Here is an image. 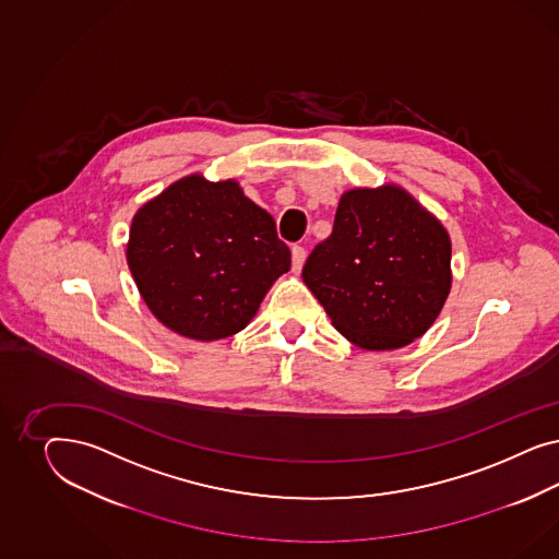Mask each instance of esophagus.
Returning <instances> with one entry per match:
<instances>
[{"label": "esophagus", "instance_id": "34e87169", "mask_svg": "<svg viewBox=\"0 0 559 559\" xmlns=\"http://www.w3.org/2000/svg\"><path fill=\"white\" fill-rule=\"evenodd\" d=\"M290 254H293V271H301V269H304L305 258H307V250H305L304 246H293V248H290Z\"/></svg>", "mask_w": 559, "mask_h": 559}]
</instances>
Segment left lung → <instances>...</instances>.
<instances>
[{"mask_svg": "<svg viewBox=\"0 0 559 559\" xmlns=\"http://www.w3.org/2000/svg\"><path fill=\"white\" fill-rule=\"evenodd\" d=\"M304 281L340 334L402 348L437 320L451 288V239L406 190L356 188L307 258Z\"/></svg>", "mask_w": 559, "mask_h": 559, "instance_id": "obj_1", "label": "left lung"}]
</instances>
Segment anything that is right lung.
<instances>
[{
	"label": "right lung",
	"mask_w": 559,
	"mask_h": 559,
	"mask_svg": "<svg viewBox=\"0 0 559 559\" xmlns=\"http://www.w3.org/2000/svg\"><path fill=\"white\" fill-rule=\"evenodd\" d=\"M153 316L194 340L234 336L254 318L290 250L234 180L188 176L136 211L127 246Z\"/></svg>",
	"instance_id": "obj_1"
}]
</instances>
